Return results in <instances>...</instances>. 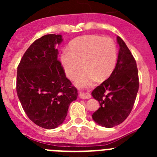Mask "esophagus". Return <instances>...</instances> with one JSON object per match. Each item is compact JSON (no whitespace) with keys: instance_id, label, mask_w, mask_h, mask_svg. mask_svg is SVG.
Segmentation results:
<instances>
[{"instance_id":"obj_1","label":"esophagus","mask_w":157,"mask_h":157,"mask_svg":"<svg viewBox=\"0 0 157 157\" xmlns=\"http://www.w3.org/2000/svg\"><path fill=\"white\" fill-rule=\"evenodd\" d=\"M79 96H80V99H90L91 98V95L89 93H83V92H80L79 93Z\"/></svg>"}]
</instances>
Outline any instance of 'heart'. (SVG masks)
<instances>
[{
	"mask_svg": "<svg viewBox=\"0 0 157 157\" xmlns=\"http://www.w3.org/2000/svg\"><path fill=\"white\" fill-rule=\"evenodd\" d=\"M61 65L67 77L75 78L82 67L85 69L76 79V85L85 87L96 79L104 80L112 74L117 62L116 45L110 38L89 35L70 42L61 55Z\"/></svg>",
	"mask_w": 157,
	"mask_h": 157,
	"instance_id": "b5f03b06",
	"label": "heart"
}]
</instances>
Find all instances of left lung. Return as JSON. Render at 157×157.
Instances as JSON below:
<instances>
[{"label": "left lung", "mask_w": 157, "mask_h": 157, "mask_svg": "<svg viewBox=\"0 0 157 157\" xmlns=\"http://www.w3.org/2000/svg\"><path fill=\"white\" fill-rule=\"evenodd\" d=\"M118 60L110 77L92 92L99 107L92 115L96 123L112 128L122 123L131 113L139 88L136 61L124 41L118 36Z\"/></svg>", "instance_id": "obj_1"}]
</instances>
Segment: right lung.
<instances>
[{"label": "right lung", "mask_w": 157, "mask_h": 157, "mask_svg": "<svg viewBox=\"0 0 157 157\" xmlns=\"http://www.w3.org/2000/svg\"><path fill=\"white\" fill-rule=\"evenodd\" d=\"M62 41L61 35L43 36L30 45L17 67V93L22 107L33 122L46 129L64 122L78 95L58 60L56 46Z\"/></svg>", "instance_id": "obj_1"}]
</instances>
